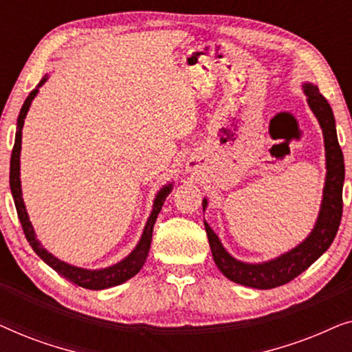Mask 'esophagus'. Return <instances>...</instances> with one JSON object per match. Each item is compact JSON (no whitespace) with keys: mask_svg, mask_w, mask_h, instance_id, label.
Wrapping results in <instances>:
<instances>
[{"mask_svg":"<svg viewBox=\"0 0 352 352\" xmlns=\"http://www.w3.org/2000/svg\"><path fill=\"white\" fill-rule=\"evenodd\" d=\"M187 168H189V170H192V166H187Z\"/></svg>","mask_w":352,"mask_h":352,"instance_id":"1","label":"esophagus"}]
</instances>
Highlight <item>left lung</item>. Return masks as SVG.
I'll use <instances>...</instances> for the list:
<instances>
[{"label": "left lung", "mask_w": 352, "mask_h": 352, "mask_svg": "<svg viewBox=\"0 0 352 352\" xmlns=\"http://www.w3.org/2000/svg\"><path fill=\"white\" fill-rule=\"evenodd\" d=\"M302 89H305L307 104L319 120L322 133H324L327 176L319 216H317L314 229L298 247L292 248L290 252L283 253L280 256L258 264L243 263L230 256L218 235L205 221V230L208 235L211 254H213L216 266L229 280L240 283V285L258 288V290H269V288L285 285L301 272H305L312 263L317 261L329 250L338 232L341 213H343L344 158L338 138H336L335 117L330 104L319 93L317 86L305 83ZM201 205L205 210L208 205L206 199H204Z\"/></svg>", "instance_id": "1"}]
</instances>
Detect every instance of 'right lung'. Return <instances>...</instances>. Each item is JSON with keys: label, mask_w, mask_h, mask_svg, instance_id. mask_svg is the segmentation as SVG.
Masks as SVG:
<instances>
[{"label": "right lung", "mask_w": 352, "mask_h": 352, "mask_svg": "<svg viewBox=\"0 0 352 352\" xmlns=\"http://www.w3.org/2000/svg\"><path fill=\"white\" fill-rule=\"evenodd\" d=\"M47 80V75L43 78L35 89L28 94V98L23 102L21 113H19L17 118V131H16V141H14V148L11 155V171H9V186H11V192L14 197V204H16V210L19 214V221H21L23 234L28 242H30V247L33 248L38 256H40L43 261H45L47 266H51L57 274H60L62 277H65L67 280H70L75 285L88 288V290H104V288H110L115 285H120V283L129 280V278L136 276V274L141 271V267L146 263L148 250H151V242H152V232H153V224H155L157 216L160 213L163 201L173 189V184L163 186L158 194L153 200V208L152 213L148 216L146 228H144V232L141 235V240L136 245V248L133 250L131 253L128 254L126 258L122 259V261L113 264V266L104 267V269H83L72 266L69 263L60 261L59 258H56L54 254H51L46 248L41 247L40 240L36 239L35 230H33V226L30 223V218H28V213L25 210V204H23L22 199V189H21V148H22V128H23V120L27 117L28 109H30L32 100L36 98L38 88L45 85Z\"/></svg>", "instance_id": "add662e5"}]
</instances>
